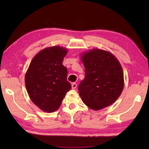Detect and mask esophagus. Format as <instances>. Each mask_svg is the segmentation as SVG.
<instances>
[{"instance_id":"34e87169","label":"esophagus","mask_w":149,"mask_h":149,"mask_svg":"<svg viewBox=\"0 0 149 149\" xmlns=\"http://www.w3.org/2000/svg\"><path fill=\"white\" fill-rule=\"evenodd\" d=\"M76 87H77V84H75V83H73V84H72V88L73 89H75Z\"/></svg>"}]
</instances>
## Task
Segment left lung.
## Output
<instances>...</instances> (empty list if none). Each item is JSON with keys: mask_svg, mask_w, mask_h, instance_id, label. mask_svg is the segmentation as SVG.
Segmentation results:
<instances>
[{"mask_svg": "<svg viewBox=\"0 0 149 149\" xmlns=\"http://www.w3.org/2000/svg\"><path fill=\"white\" fill-rule=\"evenodd\" d=\"M85 78L78 87L84 104L94 110L108 107L116 100L124 87L123 72L114 54L99 49L83 52Z\"/></svg>", "mask_w": 149, "mask_h": 149, "instance_id": "8db88e82", "label": "left lung"}]
</instances>
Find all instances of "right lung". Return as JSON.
Returning <instances> with one entry per match:
<instances>
[{
    "mask_svg": "<svg viewBox=\"0 0 149 149\" xmlns=\"http://www.w3.org/2000/svg\"><path fill=\"white\" fill-rule=\"evenodd\" d=\"M68 52L60 46L45 48L33 57L26 73L30 99L44 112L56 111L72 87L67 81V68L62 64Z\"/></svg>",
    "mask_w": 149,
    "mask_h": 149,
    "instance_id": "obj_1",
    "label": "right lung"
}]
</instances>
